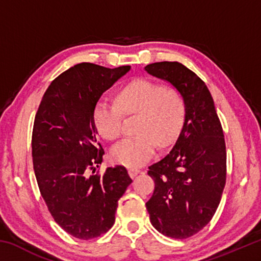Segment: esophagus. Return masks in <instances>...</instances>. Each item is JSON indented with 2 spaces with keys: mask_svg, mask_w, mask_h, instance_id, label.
<instances>
[{
  "mask_svg": "<svg viewBox=\"0 0 261 261\" xmlns=\"http://www.w3.org/2000/svg\"><path fill=\"white\" fill-rule=\"evenodd\" d=\"M140 173V170L139 169H129V175H130V177H136L137 175H138Z\"/></svg>",
  "mask_w": 261,
  "mask_h": 261,
  "instance_id": "esophagus-1",
  "label": "esophagus"
}]
</instances>
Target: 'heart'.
Here are the masks:
<instances>
[{
    "instance_id": "obj_1",
    "label": "heart",
    "mask_w": 261,
    "mask_h": 261,
    "mask_svg": "<svg viewBox=\"0 0 261 261\" xmlns=\"http://www.w3.org/2000/svg\"><path fill=\"white\" fill-rule=\"evenodd\" d=\"M116 103L100 100L93 110L96 130L107 140L122 135L123 114H139L136 131L112 149L115 162L137 168L151 160L158 145L166 147L173 143L183 121L184 105L178 92L149 79H137L118 92Z\"/></svg>"
}]
</instances>
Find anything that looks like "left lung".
Masks as SVG:
<instances>
[{
    "mask_svg": "<svg viewBox=\"0 0 261 261\" xmlns=\"http://www.w3.org/2000/svg\"><path fill=\"white\" fill-rule=\"evenodd\" d=\"M145 70L169 82L184 101V122L169 154L148 167L155 188L146 208L153 227L184 240L210 222L227 177L223 130L206 84L178 62H156Z\"/></svg>",
    "mask_w": 261,
    "mask_h": 261,
    "instance_id": "8db88e82",
    "label": "left lung"
}]
</instances>
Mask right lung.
I'll use <instances>...</instances> for the list:
<instances>
[{"instance_id":"add662e5","label":"right lung","mask_w":261,"mask_h":261,"mask_svg":"<svg viewBox=\"0 0 261 261\" xmlns=\"http://www.w3.org/2000/svg\"><path fill=\"white\" fill-rule=\"evenodd\" d=\"M130 69L76 64L51 82L35 115L32 158L39 190L55 222L79 240L113 227L118 199L132 182L123 166L94 174L105 151L93 121L101 95Z\"/></svg>"}]
</instances>
